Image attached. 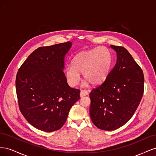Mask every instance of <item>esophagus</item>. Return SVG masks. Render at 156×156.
I'll list each match as a JSON object with an SVG mask.
<instances>
[{"label": "esophagus", "instance_id": "esophagus-1", "mask_svg": "<svg viewBox=\"0 0 156 156\" xmlns=\"http://www.w3.org/2000/svg\"><path fill=\"white\" fill-rule=\"evenodd\" d=\"M90 92V90H81V92H80V96L81 97H83V96H85L87 95H88V93Z\"/></svg>", "mask_w": 156, "mask_h": 156}]
</instances>
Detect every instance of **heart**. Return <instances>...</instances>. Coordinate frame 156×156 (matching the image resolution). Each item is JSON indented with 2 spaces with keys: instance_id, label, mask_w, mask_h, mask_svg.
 <instances>
[{
  "instance_id": "obj_1",
  "label": "heart",
  "mask_w": 156,
  "mask_h": 156,
  "mask_svg": "<svg viewBox=\"0 0 156 156\" xmlns=\"http://www.w3.org/2000/svg\"><path fill=\"white\" fill-rule=\"evenodd\" d=\"M112 65L110 51L104 47H98L83 51L75 56L72 65L66 68L67 82L71 87H75L84 78L93 85H99L105 81L109 74Z\"/></svg>"
}]
</instances>
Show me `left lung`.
I'll return each instance as SVG.
<instances>
[{
    "label": "left lung",
    "mask_w": 156,
    "mask_h": 156,
    "mask_svg": "<svg viewBox=\"0 0 156 156\" xmlns=\"http://www.w3.org/2000/svg\"><path fill=\"white\" fill-rule=\"evenodd\" d=\"M116 52L115 67L105 81L90 93V116L99 129L112 131L128 122L144 93L142 69L124 47L111 45Z\"/></svg>",
    "instance_id": "1"
}]
</instances>
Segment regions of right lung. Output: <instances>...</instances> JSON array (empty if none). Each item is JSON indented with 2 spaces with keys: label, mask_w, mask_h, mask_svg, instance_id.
I'll return each mask as SVG.
<instances>
[{
  "label": "right lung",
  "mask_w": 156,
  "mask_h": 156,
  "mask_svg": "<svg viewBox=\"0 0 156 156\" xmlns=\"http://www.w3.org/2000/svg\"><path fill=\"white\" fill-rule=\"evenodd\" d=\"M70 41L40 47L18 69L16 79L19 108L25 119L41 131L63 126L71 107L80 99V90L71 88L63 72Z\"/></svg>",
  "instance_id": "1"
}]
</instances>
